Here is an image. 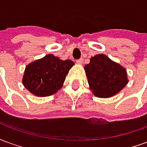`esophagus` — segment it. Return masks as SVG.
<instances>
[{
  "instance_id": "obj_1",
  "label": "esophagus",
  "mask_w": 147,
  "mask_h": 147,
  "mask_svg": "<svg viewBox=\"0 0 147 147\" xmlns=\"http://www.w3.org/2000/svg\"><path fill=\"white\" fill-rule=\"evenodd\" d=\"M76 62H77V64H83V58H80V59H79V60H77Z\"/></svg>"
}]
</instances>
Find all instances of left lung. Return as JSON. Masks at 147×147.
Segmentation results:
<instances>
[{
    "instance_id": "obj_1",
    "label": "left lung",
    "mask_w": 147,
    "mask_h": 147,
    "mask_svg": "<svg viewBox=\"0 0 147 147\" xmlns=\"http://www.w3.org/2000/svg\"><path fill=\"white\" fill-rule=\"evenodd\" d=\"M90 89L98 98H110L128 83L127 71L105 54L92 57L84 67Z\"/></svg>"
}]
</instances>
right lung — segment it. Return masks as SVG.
<instances>
[{
    "instance_id": "add662e5",
    "label": "right lung",
    "mask_w": 147,
    "mask_h": 147,
    "mask_svg": "<svg viewBox=\"0 0 147 147\" xmlns=\"http://www.w3.org/2000/svg\"><path fill=\"white\" fill-rule=\"evenodd\" d=\"M75 63L62 61L53 54L34 61L25 68L23 84L38 97L54 94L63 86L67 74Z\"/></svg>"
}]
</instances>
